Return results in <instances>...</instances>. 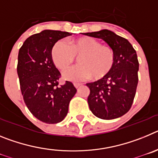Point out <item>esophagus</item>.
I'll return each mask as SVG.
<instances>
[{
    "label": "esophagus",
    "mask_w": 158,
    "mask_h": 158,
    "mask_svg": "<svg viewBox=\"0 0 158 158\" xmlns=\"http://www.w3.org/2000/svg\"><path fill=\"white\" fill-rule=\"evenodd\" d=\"M73 85L75 86V88H76V89H77V88H79L81 85V84H79V83H73Z\"/></svg>",
    "instance_id": "34e87169"
}]
</instances>
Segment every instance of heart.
<instances>
[{
  "mask_svg": "<svg viewBox=\"0 0 158 158\" xmlns=\"http://www.w3.org/2000/svg\"><path fill=\"white\" fill-rule=\"evenodd\" d=\"M51 54L54 65L62 71L69 69L78 58L81 65L63 73L64 79L73 81L91 77L103 79L111 73L115 62L114 50L90 37L75 40L69 47L59 40L54 43Z\"/></svg>",
  "mask_w": 158,
  "mask_h": 158,
  "instance_id": "b5f03b06",
  "label": "heart"
}]
</instances>
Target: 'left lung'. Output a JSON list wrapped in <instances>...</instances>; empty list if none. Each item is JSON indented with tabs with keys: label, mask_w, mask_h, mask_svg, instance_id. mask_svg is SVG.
Listing matches in <instances>:
<instances>
[{
	"label": "left lung",
	"mask_w": 158,
	"mask_h": 158,
	"mask_svg": "<svg viewBox=\"0 0 158 158\" xmlns=\"http://www.w3.org/2000/svg\"><path fill=\"white\" fill-rule=\"evenodd\" d=\"M104 40L114 50L115 62L112 70L103 79L87 83L89 109L102 119H114L130 110L139 82V61L136 51L127 40L107 29L82 33Z\"/></svg>",
	"instance_id": "8db88e82"
}]
</instances>
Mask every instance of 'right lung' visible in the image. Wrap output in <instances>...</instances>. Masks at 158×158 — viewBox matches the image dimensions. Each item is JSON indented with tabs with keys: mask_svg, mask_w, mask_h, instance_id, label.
<instances>
[{
	"mask_svg": "<svg viewBox=\"0 0 158 158\" xmlns=\"http://www.w3.org/2000/svg\"><path fill=\"white\" fill-rule=\"evenodd\" d=\"M72 33L44 30L25 40L18 54L17 73L25 104L32 115L46 123H58L66 116L77 93L71 82L58 85L61 73L51 58L54 43Z\"/></svg>",
	"mask_w": 158,
	"mask_h": 158,
	"instance_id": "1",
	"label": "right lung"
}]
</instances>
